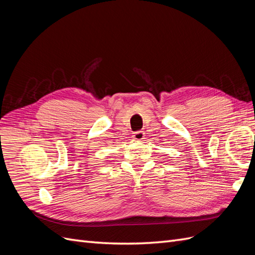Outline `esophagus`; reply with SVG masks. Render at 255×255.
Segmentation results:
<instances>
[{"instance_id": "1", "label": "esophagus", "mask_w": 255, "mask_h": 255, "mask_svg": "<svg viewBox=\"0 0 255 255\" xmlns=\"http://www.w3.org/2000/svg\"><path fill=\"white\" fill-rule=\"evenodd\" d=\"M143 137H144V133L142 130H137V132L133 133V138L136 140H141L143 139Z\"/></svg>"}]
</instances>
